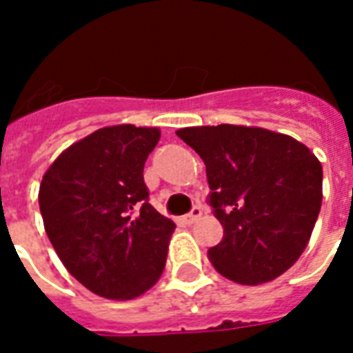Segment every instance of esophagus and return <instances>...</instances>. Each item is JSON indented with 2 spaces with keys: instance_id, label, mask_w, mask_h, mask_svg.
Here are the masks:
<instances>
[{
  "instance_id": "obj_1",
  "label": "esophagus",
  "mask_w": 353,
  "mask_h": 353,
  "mask_svg": "<svg viewBox=\"0 0 353 353\" xmlns=\"http://www.w3.org/2000/svg\"><path fill=\"white\" fill-rule=\"evenodd\" d=\"M200 216H201V207H194V209L188 212V214L183 216V222H185V224H194L196 220L200 219Z\"/></svg>"
}]
</instances>
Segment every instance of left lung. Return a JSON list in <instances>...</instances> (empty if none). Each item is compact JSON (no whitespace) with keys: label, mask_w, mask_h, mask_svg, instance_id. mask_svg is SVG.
Here are the masks:
<instances>
[{"label":"left lung","mask_w":353,"mask_h":353,"mask_svg":"<svg viewBox=\"0 0 353 353\" xmlns=\"http://www.w3.org/2000/svg\"><path fill=\"white\" fill-rule=\"evenodd\" d=\"M176 134L205 163L209 203L224 239L207 255L216 272L261 285L307 246L322 205V165L289 134L252 125H198Z\"/></svg>","instance_id":"left-lung-1"}]
</instances>
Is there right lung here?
Wrapping results in <instances>:
<instances>
[{"mask_svg":"<svg viewBox=\"0 0 353 353\" xmlns=\"http://www.w3.org/2000/svg\"><path fill=\"white\" fill-rule=\"evenodd\" d=\"M159 128L107 125L74 142L46 170L39 205L51 246L72 276L109 300L157 283L176 230L148 201L144 163Z\"/></svg>","mask_w":353,"mask_h":353,"instance_id":"add662e5","label":"right lung"}]
</instances>
